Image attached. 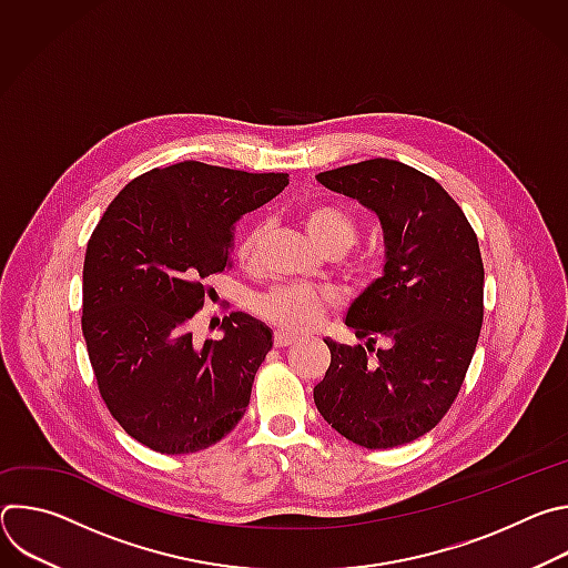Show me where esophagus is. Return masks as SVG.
Masks as SVG:
<instances>
[{
	"label": "esophagus",
	"mask_w": 568,
	"mask_h": 568,
	"mask_svg": "<svg viewBox=\"0 0 568 568\" xmlns=\"http://www.w3.org/2000/svg\"><path fill=\"white\" fill-rule=\"evenodd\" d=\"M296 342V337L294 335H290V333H274V346L276 348H283V346H290V344H294Z\"/></svg>",
	"instance_id": "34e87169"
}]
</instances>
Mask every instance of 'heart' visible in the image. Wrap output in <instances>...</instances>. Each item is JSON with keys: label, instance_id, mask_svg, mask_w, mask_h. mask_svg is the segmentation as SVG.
I'll return each mask as SVG.
<instances>
[{"label": "heart", "instance_id": "obj_1", "mask_svg": "<svg viewBox=\"0 0 568 568\" xmlns=\"http://www.w3.org/2000/svg\"><path fill=\"white\" fill-rule=\"evenodd\" d=\"M305 229L321 250H351L357 240L359 224L342 206L321 204L305 213ZM265 224H254L242 233L237 242V258L242 263H254L261 252V242L265 237ZM335 305V296L326 290L312 285H278L254 298V310L272 326L283 333H305L316 328Z\"/></svg>", "mask_w": 568, "mask_h": 568}]
</instances>
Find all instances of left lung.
Segmentation results:
<instances>
[{"instance_id":"1","label":"left lung","mask_w":568,"mask_h":568,"mask_svg":"<svg viewBox=\"0 0 568 568\" xmlns=\"http://www.w3.org/2000/svg\"><path fill=\"white\" fill-rule=\"evenodd\" d=\"M316 180L377 213L386 263L346 314L366 346L323 339L331 366L314 386V404L335 432L366 449L412 443L449 412L476 351L483 323L476 233L434 178L402 161L377 156ZM379 336L389 348L375 352Z\"/></svg>"}]
</instances>
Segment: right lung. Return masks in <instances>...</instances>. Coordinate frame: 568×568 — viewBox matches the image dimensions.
Wrapping results in <instances>:
<instances>
[{
	"instance_id": "right-lung-1",
	"label": "right lung",
	"mask_w": 568,
	"mask_h": 568,
	"mask_svg": "<svg viewBox=\"0 0 568 568\" xmlns=\"http://www.w3.org/2000/svg\"><path fill=\"white\" fill-rule=\"evenodd\" d=\"M290 184L202 161L132 180L99 220L83 267V335L114 420L159 454H193L245 416L272 331L233 312L193 342L204 281L231 267L233 224Z\"/></svg>"
}]
</instances>
